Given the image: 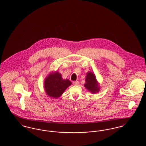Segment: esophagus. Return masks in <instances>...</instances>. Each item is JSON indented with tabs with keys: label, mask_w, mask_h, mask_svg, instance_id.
Listing matches in <instances>:
<instances>
[{
	"label": "esophagus",
	"mask_w": 146,
	"mask_h": 146,
	"mask_svg": "<svg viewBox=\"0 0 146 146\" xmlns=\"http://www.w3.org/2000/svg\"><path fill=\"white\" fill-rule=\"evenodd\" d=\"M79 82L78 81H76V82H73V84L74 85H79Z\"/></svg>",
	"instance_id": "34e87169"
}]
</instances>
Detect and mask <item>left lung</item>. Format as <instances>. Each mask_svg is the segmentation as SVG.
<instances>
[{"mask_svg":"<svg viewBox=\"0 0 146 146\" xmlns=\"http://www.w3.org/2000/svg\"><path fill=\"white\" fill-rule=\"evenodd\" d=\"M84 87L92 94H96L100 90V84L97 82L95 74L91 72L87 73Z\"/></svg>","mask_w":146,"mask_h":146,"instance_id":"8db88e82","label":"left lung"}]
</instances>
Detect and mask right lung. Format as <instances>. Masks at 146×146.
Here are the masks:
<instances>
[{
	"instance_id": "1",
	"label": "right lung",
	"mask_w": 146,
	"mask_h": 146,
	"mask_svg": "<svg viewBox=\"0 0 146 146\" xmlns=\"http://www.w3.org/2000/svg\"><path fill=\"white\" fill-rule=\"evenodd\" d=\"M71 82L68 79H63L61 74L57 71L50 72L45 78L44 88L47 95L53 98L60 97L70 85Z\"/></svg>"
}]
</instances>
